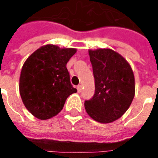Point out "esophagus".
<instances>
[{"label": "esophagus", "instance_id": "esophagus-1", "mask_svg": "<svg viewBox=\"0 0 158 158\" xmlns=\"http://www.w3.org/2000/svg\"><path fill=\"white\" fill-rule=\"evenodd\" d=\"M77 90H78V92H79V93L81 92V90H82L81 85H78V86H77Z\"/></svg>", "mask_w": 158, "mask_h": 158}]
</instances>
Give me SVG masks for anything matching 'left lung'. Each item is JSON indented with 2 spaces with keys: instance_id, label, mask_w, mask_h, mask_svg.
<instances>
[{
  "instance_id": "obj_1",
  "label": "left lung",
  "mask_w": 158,
  "mask_h": 158,
  "mask_svg": "<svg viewBox=\"0 0 158 158\" xmlns=\"http://www.w3.org/2000/svg\"><path fill=\"white\" fill-rule=\"evenodd\" d=\"M89 55L95 92L84 102L85 110L97 122H114L125 114L134 98V74L127 60L111 49L89 50Z\"/></svg>"
}]
</instances>
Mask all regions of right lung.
<instances>
[{"instance_id": "obj_1", "label": "right lung", "mask_w": 158, "mask_h": 158, "mask_svg": "<svg viewBox=\"0 0 158 158\" xmlns=\"http://www.w3.org/2000/svg\"><path fill=\"white\" fill-rule=\"evenodd\" d=\"M74 48L46 44L31 54L20 72L19 89L23 103L32 115L45 120L57 115L69 96L77 92L66 68Z\"/></svg>"}]
</instances>
